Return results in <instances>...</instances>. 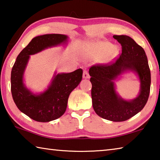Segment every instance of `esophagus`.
<instances>
[{"mask_svg": "<svg viewBox=\"0 0 160 160\" xmlns=\"http://www.w3.org/2000/svg\"><path fill=\"white\" fill-rule=\"evenodd\" d=\"M82 77L84 79H89L90 78V75H89V73L86 70H83V75H82Z\"/></svg>", "mask_w": 160, "mask_h": 160, "instance_id": "esophagus-1", "label": "esophagus"}]
</instances>
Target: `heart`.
Returning <instances> with one entry per match:
<instances>
[{
    "mask_svg": "<svg viewBox=\"0 0 160 160\" xmlns=\"http://www.w3.org/2000/svg\"><path fill=\"white\" fill-rule=\"evenodd\" d=\"M99 48L100 51L104 53H107L109 52V51H111L109 53V55L107 56L108 60H110V59H112L114 57H116L118 53V51L117 48H113V46L112 44H110V43H108V42L101 43V44L99 45Z\"/></svg>",
    "mask_w": 160,
    "mask_h": 160,
    "instance_id": "b5f03b06",
    "label": "heart"
}]
</instances>
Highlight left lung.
Segmentation results:
<instances>
[{"mask_svg":"<svg viewBox=\"0 0 160 160\" xmlns=\"http://www.w3.org/2000/svg\"><path fill=\"white\" fill-rule=\"evenodd\" d=\"M113 37L121 44L122 53L115 61L94 65L89 74L94 112L103 118L118 122L128 120L144 108L150 95L151 75L147 56L140 46L126 35ZM126 71L137 73L141 82L139 96L129 101L118 95L113 82L118 75Z\"/></svg>","mask_w":160,"mask_h":160,"instance_id":"8db88e82","label":"left lung"}]
</instances>
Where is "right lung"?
Wrapping results in <instances>:
<instances>
[{
    "label": "right lung",
    "mask_w": 160,
    "mask_h": 160,
    "mask_svg": "<svg viewBox=\"0 0 160 160\" xmlns=\"http://www.w3.org/2000/svg\"><path fill=\"white\" fill-rule=\"evenodd\" d=\"M64 34H44L33 38L18 56L11 71V92L19 110L39 122H48L57 119L66 112L68 99L71 92L79 85L82 78V70L69 73L55 75L47 90L35 94L23 83L24 72L30 55L47 48L66 43Z\"/></svg>",
    "instance_id": "add662e5"
}]
</instances>
